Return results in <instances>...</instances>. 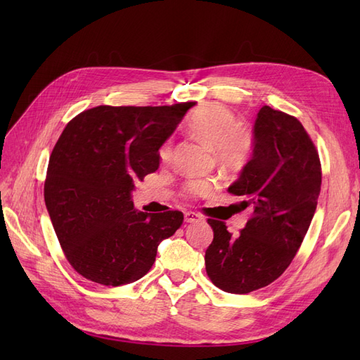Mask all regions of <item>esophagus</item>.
<instances>
[{"label": "esophagus", "mask_w": 360, "mask_h": 360, "mask_svg": "<svg viewBox=\"0 0 360 360\" xmlns=\"http://www.w3.org/2000/svg\"><path fill=\"white\" fill-rule=\"evenodd\" d=\"M201 219H202V217L197 213H193V212L184 213V221H186V222H200Z\"/></svg>", "instance_id": "esophagus-1"}]
</instances>
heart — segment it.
Wrapping results in <instances>:
<instances>
[{
	"label": "heart",
	"mask_w": 360,
	"mask_h": 360,
	"mask_svg": "<svg viewBox=\"0 0 360 360\" xmlns=\"http://www.w3.org/2000/svg\"><path fill=\"white\" fill-rule=\"evenodd\" d=\"M237 117L217 103H205L198 108L188 122L189 132L201 143L214 150V156L219 165L225 169L243 168L250 153L254 141L249 132L238 127ZM171 143H165L160 148V159L163 162L171 158ZM214 189L209 180H195L188 184V192L193 197H207Z\"/></svg>",
	"instance_id": "obj_1"
}]
</instances>
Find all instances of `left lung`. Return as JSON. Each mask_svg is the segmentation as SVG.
Instances as JSON below:
<instances>
[{"instance_id": "8db88e82", "label": "left lung", "mask_w": 360, "mask_h": 360, "mask_svg": "<svg viewBox=\"0 0 360 360\" xmlns=\"http://www.w3.org/2000/svg\"><path fill=\"white\" fill-rule=\"evenodd\" d=\"M321 188L315 146L296 117L263 106L254 124L252 158L228 192L243 197L254 214L240 234L209 219L213 242L205 270L226 292L248 294L278 279L307 234Z\"/></svg>"}]
</instances>
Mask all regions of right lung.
<instances>
[{
	"mask_svg": "<svg viewBox=\"0 0 360 360\" xmlns=\"http://www.w3.org/2000/svg\"><path fill=\"white\" fill-rule=\"evenodd\" d=\"M193 105L97 106L63 130L45 202L64 255L84 278L108 287L141 279L159 243L181 226L179 210L138 212L132 191L159 168V148Z\"/></svg>",
	"mask_w": 360,
	"mask_h": 360,
	"instance_id": "right-lung-1",
	"label": "right lung"
}]
</instances>
